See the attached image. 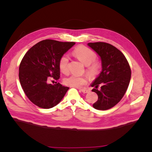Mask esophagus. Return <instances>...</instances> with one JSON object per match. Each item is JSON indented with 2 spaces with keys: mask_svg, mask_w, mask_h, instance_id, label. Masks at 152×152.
Masks as SVG:
<instances>
[{
  "mask_svg": "<svg viewBox=\"0 0 152 152\" xmlns=\"http://www.w3.org/2000/svg\"><path fill=\"white\" fill-rule=\"evenodd\" d=\"M80 91H82L83 93H88L89 92V90L88 89H80Z\"/></svg>",
  "mask_w": 152,
  "mask_h": 152,
  "instance_id": "obj_1",
  "label": "esophagus"
}]
</instances>
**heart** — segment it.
Segmentation results:
<instances>
[{"instance_id": "1", "label": "heart", "mask_w": 152, "mask_h": 152, "mask_svg": "<svg viewBox=\"0 0 152 152\" xmlns=\"http://www.w3.org/2000/svg\"><path fill=\"white\" fill-rule=\"evenodd\" d=\"M73 55L79 60L87 65L86 72L91 78H95L97 76L101 69V64L99 61H95L96 54L90 48L84 46H78L72 51ZM69 61L68 55L64 54L59 58L58 65L59 70L63 74H67L69 72ZM88 82V77L86 76L70 75L64 79V84L74 88H80L85 85Z\"/></svg>"}]
</instances>
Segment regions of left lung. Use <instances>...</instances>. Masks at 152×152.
<instances>
[{
	"mask_svg": "<svg viewBox=\"0 0 152 152\" xmlns=\"http://www.w3.org/2000/svg\"><path fill=\"white\" fill-rule=\"evenodd\" d=\"M101 57L102 71L91 86L98 95L93 108L100 110L114 107L121 101L129 84L131 70L128 61L120 51L105 42L88 43ZM99 85L101 89H98Z\"/></svg>",
	"mask_w": 152,
	"mask_h": 152,
	"instance_id": "1",
	"label": "left lung"
}]
</instances>
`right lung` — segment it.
Here are the masks:
<instances>
[{"label": "right lung", "mask_w": 152, "mask_h": 152, "mask_svg": "<svg viewBox=\"0 0 152 152\" xmlns=\"http://www.w3.org/2000/svg\"><path fill=\"white\" fill-rule=\"evenodd\" d=\"M75 42L44 40L30 48L23 58L19 68V78L22 89L30 101L40 108L49 109L61 102L69 87L59 83H48L50 77L58 80L59 58Z\"/></svg>", "instance_id": "1"}]
</instances>
